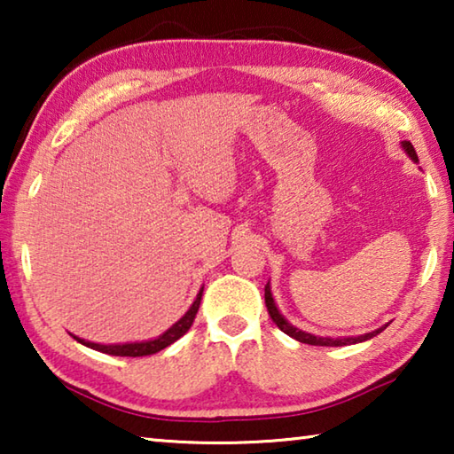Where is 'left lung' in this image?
Wrapping results in <instances>:
<instances>
[{
    "label": "left lung",
    "instance_id": "1",
    "mask_svg": "<svg viewBox=\"0 0 454 454\" xmlns=\"http://www.w3.org/2000/svg\"><path fill=\"white\" fill-rule=\"evenodd\" d=\"M403 148H404V152L409 153V156L414 160V162H419L417 152H414L411 142H403ZM264 301H266L268 314H270L272 322L282 330V333H286L288 336L296 338L298 342L312 344V347H347V344L363 342V340H368V338H372V336H376L379 333H382V328H379V330H374V333H368V334H364V336H356V338H320V336H312V334H309V333H302V330H298V328H294L292 325H288V322L282 318V314L278 312V309H276L274 298H272V292H270V286H268V284L264 286Z\"/></svg>",
    "mask_w": 454,
    "mask_h": 454
}]
</instances>
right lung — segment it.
<instances>
[{
    "label": "right lung",
    "instance_id": "obj_1",
    "mask_svg": "<svg viewBox=\"0 0 454 454\" xmlns=\"http://www.w3.org/2000/svg\"><path fill=\"white\" fill-rule=\"evenodd\" d=\"M202 290L198 292L196 301H194V304L190 306V310L184 314V317L178 322H176V325L170 330H166L162 336H158L156 340L132 342V344H96V342L82 340V338H78V336H74V338L78 342H82L83 347H90L94 350L106 352V355H112V356H148V355H153V352H160V350H164L166 347H170L172 342H176L180 336L188 333L192 322H194V318H196V312L200 309V301H202Z\"/></svg>",
    "mask_w": 454,
    "mask_h": 454
}]
</instances>
